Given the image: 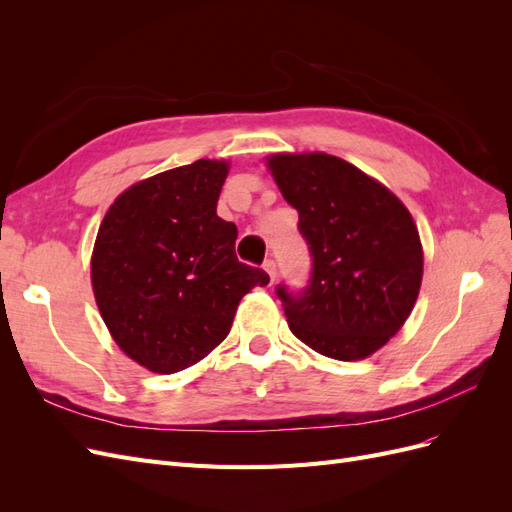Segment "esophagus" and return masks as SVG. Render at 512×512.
<instances>
[{
	"instance_id": "1",
	"label": "esophagus",
	"mask_w": 512,
	"mask_h": 512,
	"mask_svg": "<svg viewBox=\"0 0 512 512\" xmlns=\"http://www.w3.org/2000/svg\"><path fill=\"white\" fill-rule=\"evenodd\" d=\"M262 267H265V271L269 273L271 284H273V280H275V262L269 258V260H265V265H262Z\"/></svg>"
}]
</instances>
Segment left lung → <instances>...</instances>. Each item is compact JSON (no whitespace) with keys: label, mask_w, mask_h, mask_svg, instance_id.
<instances>
[{"label":"left lung","mask_w":512,"mask_h":512,"mask_svg":"<svg viewBox=\"0 0 512 512\" xmlns=\"http://www.w3.org/2000/svg\"><path fill=\"white\" fill-rule=\"evenodd\" d=\"M267 164L312 254L305 290H275L290 331L329 359H365L404 327L421 290L423 247L410 211L329 153H275Z\"/></svg>","instance_id":"1"}]
</instances>
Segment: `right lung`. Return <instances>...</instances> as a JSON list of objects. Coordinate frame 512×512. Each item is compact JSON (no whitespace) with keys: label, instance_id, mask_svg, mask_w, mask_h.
Masks as SVG:
<instances>
[{"label":"right lung","instance_id":"add662e5","mask_svg":"<svg viewBox=\"0 0 512 512\" xmlns=\"http://www.w3.org/2000/svg\"><path fill=\"white\" fill-rule=\"evenodd\" d=\"M228 164L196 160L123 192L100 224L91 286L104 324L132 361L175 374L222 344L239 301L269 275L235 254L218 218Z\"/></svg>","mask_w":512,"mask_h":512}]
</instances>
